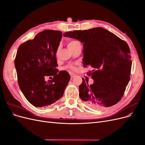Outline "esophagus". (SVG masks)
Here are the masks:
<instances>
[{
  "mask_svg": "<svg viewBox=\"0 0 145 145\" xmlns=\"http://www.w3.org/2000/svg\"><path fill=\"white\" fill-rule=\"evenodd\" d=\"M69 74H70V76H71V78H72L74 77V76H75V74H74L72 72H70Z\"/></svg>",
  "mask_w": 145,
  "mask_h": 145,
  "instance_id": "1",
  "label": "esophagus"
}]
</instances>
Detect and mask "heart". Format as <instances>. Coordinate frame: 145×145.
Returning a JSON list of instances; mask_svg holds the SVG:
<instances>
[{"mask_svg":"<svg viewBox=\"0 0 145 145\" xmlns=\"http://www.w3.org/2000/svg\"><path fill=\"white\" fill-rule=\"evenodd\" d=\"M80 45V42L78 41H77V40H71L68 42V49H71V48H73L75 46H76L77 45ZM71 68H72L71 67H70Z\"/></svg>","mask_w":145,"mask_h":145,"instance_id":"obj_1","label":"heart"}]
</instances>
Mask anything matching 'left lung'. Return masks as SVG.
<instances>
[{"label":"left lung","mask_w":145,"mask_h":145,"mask_svg":"<svg viewBox=\"0 0 145 145\" xmlns=\"http://www.w3.org/2000/svg\"><path fill=\"white\" fill-rule=\"evenodd\" d=\"M63 35L83 43V67L93 68L89 74L94 83L89 85L82 78L80 99L97 109L119 102L130 80L132 61L128 44L102 27L68 31Z\"/></svg>","instance_id":"8db88e82"}]
</instances>
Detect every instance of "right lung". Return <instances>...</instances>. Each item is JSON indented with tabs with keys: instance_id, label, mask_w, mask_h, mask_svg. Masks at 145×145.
<instances>
[{
	"instance_id": "1",
	"label": "right lung",
	"mask_w": 145,
	"mask_h": 145,
	"mask_svg": "<svg viewBox=\"0 0 145 145\" xmlns=\"http://www.w3.org/2000/svg\"><path fill=\"white\" fill-rule=\"evenodd\" d=\"M62 37L60 31L44 30L19 47L14 65L20 89L36 107L48 106L62 97L70 79L68 72H58L56 52ZM45 76H52L48 82Z\"/></svg>"
}]
</instances>
